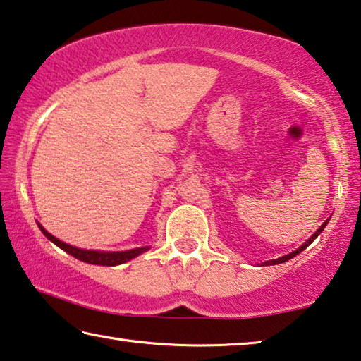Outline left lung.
Returning <instances> with one entry per match:
<instances>
[{
  "label": "left lung",
  "instance_id": "8db88e82",
  "mask_svg": "<svg viewBox=\"0 0 361 361\" xmlns=\"http://www.w3.org/2000/svg\"><path fill=\"white\" fill-rule=\"evenodd\" d=\"M329 223V219L328 221H326V223H323V224H321L319 227H318V231H316L314 232V234L312 235V237H310L308 238V240L307 242H305L303 243V245L300 247V248H297V250L295 252H292V253H289V255H284V257H281V258H277V259H271V262H266V263H263V266L266 264V266H269V264H279V263H284V262H289V259L290 258H293V257H295V255H298V253H300V252H303L305 250V248H307L308 245H310V243H312L313 240H314V238L316 237H318L319 234H321V232H323V229H324V227H326V224H328Z\"/></svg>",
  "mask_w": 361,
  "mask_h": 361
}]
</instances>
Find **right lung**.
Masks as SVG:
<instances>
[{
  "label": "right lung",
  "instance_id": "1",
  "mask_svg": "<svg viewBox=\"0 0 361 361\" xmlns=\"http://www.w3.org/2000/svg\"><path fill=\"white\" fill-rule=\"evenodd\" d=\"M38 227L40 231L45 234L48 240H51L54 245H58L61 250L68 252L72 257L80 259L84 263H90V264H99V266H116V264H123L126 262H130L132 258L138 257V255L147 252L149 247H142V248H132V250H126V252H98V250H84V248H77L72 247L69 243L61 242L59 238L49 234L48 231L43 229V226L38 223Z\"/></svg>",
  "mask_w": 361,
  "mask_h": 361
}]
</instances>
